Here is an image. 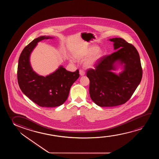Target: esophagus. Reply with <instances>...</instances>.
<instances>
[{"label":"esophagus","mask_w":159,"mask_h":159,"mask_svg":"<svg viewBox=\"0 0 159 159\" xmlns=\"http://www.w3.org/2000/svg\"><path fill=\"white\" fill-rule=\"evenodd\" d=\"M79 74L81 76H83V75H84L85 74V72L83 70H80V71H79Z\"/></svg>","instance_id":"obj_1"}]
</instances>
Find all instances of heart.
<instances>
[{"instance_id":"heart-1","label":"heart","mask_w":159,"mask_h":159,"mask_svg":"<svg viewBox=\"0 0 159 159\" xmlns=\"http://www.w3.org/2000/svg\"><path fill=\"white\" fill-rule=\"evenodd\" d=\"M104 52L98 46L90 47L83 52L77 54L76 57L80 60L86 59L84 66L87 68H93L96 63L104 57Z\"/></svg>"}]
</instances>
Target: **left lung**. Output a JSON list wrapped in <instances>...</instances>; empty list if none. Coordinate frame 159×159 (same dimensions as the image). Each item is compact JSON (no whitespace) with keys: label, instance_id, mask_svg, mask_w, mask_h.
Wrapping results in <instances>:
<instances>
[{"label":"left lung","instance_id":"obj_1","mask_svg":"<svg viewBox=\"0 0 159 159\" xmlns=\"http://www.w3.org/2000/svg\"><path fill=\"white\" fill-rule=\"evenodd\" d=\"M116 51L102 57L95 70H88L90 97L100 107L123 104L130 98L141 81L139 54L134 46L120 37L109 39ZM120 68L121 72H113Z\"/></svg>","mask_w":159,"mask_h":159}]
</instances>
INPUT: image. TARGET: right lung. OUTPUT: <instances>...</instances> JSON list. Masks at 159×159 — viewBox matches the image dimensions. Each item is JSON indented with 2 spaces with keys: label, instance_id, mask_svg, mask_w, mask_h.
<instances>
[{
  "label": "right lung",
  "instance_id": "right-lung-1",
  "mask_svg": "<svg viewBox=\"0 0 159 159\" xmlns=\"http://www.w3.org/2000/svg\"><path fill=\"white\" fill-rule=\"evenodd\" d=\"M54 37L41 36L26 46L20 55L17 70L18 83L22 92L40 107L60 106L67 100L70 89L79 78V72L68 71L63 66L46 76L40 75L31 65V54L39 42Z\"/></svg>",
  "mask_w": 159,
  "mask_h": 159
}]
</instances>
